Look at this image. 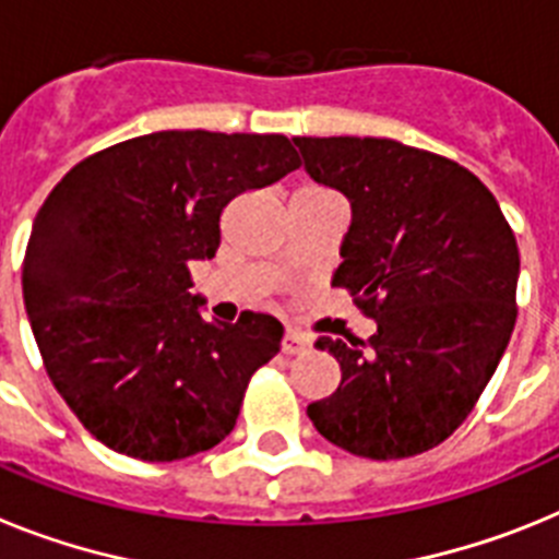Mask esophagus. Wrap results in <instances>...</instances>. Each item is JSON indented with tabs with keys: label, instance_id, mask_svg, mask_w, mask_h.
<instances>
[{
	"label": "esophagus",
	"instance_id": "1",
	"mask_svg": "<svg viewBox=\"0 0 559 559\" xmlns=\"http://www.w3.org/2000/svg\"><path fill=\"white\" fill-rule=\"evenodd\" d=\"M309 348V337H304L300 332H293V329H286L284 340H281V352L284 354H304Z\"/></svg>",
	"mask_w": 559,
	"mask_h": 559
}]
</instances>
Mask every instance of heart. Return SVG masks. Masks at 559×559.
Wrapping results in <instances>:
<instances>
[{"instance_id": "heart-1", "label": "heart", "mask_w": 559, "mask_h": 559, "mask_svg": "<svg viewBox=\"0 0 559 559\" xmlns=\"http://www.w3.org/2000/svg\"><path fill=\"white\" fill-rule=\"evenodd\" d=\"M309 191H323V188H309Z\"/></svg>"}]
</instances>
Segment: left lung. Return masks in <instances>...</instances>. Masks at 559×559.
<instances>
[{
    "label": "left lung",
    "instance_id": "8db88e82",
    "mask_svg": "<svg viewBox=\"0 0 559 559\" xmlns=\"http://www.w3.org/2000/svg\"><path fill=\"white\" fill-rule=\"evenodd\" d=\"M307 174L352 202L334 286L377 320L318 337L340 385L307 407L318 433L373 461L436 448L467 419L518 318L521 252L464 165L388 138H293Z\"/></svg>",
    "mask_w": 559,
    "mask_h": 559
}]
</instances>
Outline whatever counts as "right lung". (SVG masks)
<instances>
[{
    "label": "right lung",
    "instance_id": "right-lung-1",
    "mask_svg": "<svg viewBox=\"0 0 559 559\" xmlns=\"http://www.w3.org/2000/svg\"><path fill=\"white\" fill-rule=\"evenodd\" d=\"M298 165L284 134L154 132L81 159L38 207L24 309L52 385L106 448L177 461L230 433L284 326L207 323L191 261L216 255L230 199Z\"/></svg>",
    "mask_w": 559,
    "mask_h": 559
}]
</instances>
